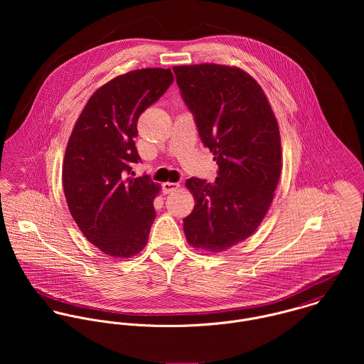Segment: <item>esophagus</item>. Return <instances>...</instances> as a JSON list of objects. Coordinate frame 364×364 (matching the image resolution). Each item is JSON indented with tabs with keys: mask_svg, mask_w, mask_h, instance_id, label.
Wrapping results in <instances>:
<instances>
[{
	"mask_svg": "<svg viewBox=\"0 0 364 364\" xmlns=\"http://www.w3.org/2000/svg\"><path fill=\"white\" fill-rule=\"evenodd\" d=\"M178 189H179V183H176V182H165V183H162V191H164L165 195L172 193V192H175Z\"/></svg>",
	"mask_w": 364,
	"mask_h": 364,
	"instance_id": "esophagus-1",
	"label": "esophagus"
}]
</instances>
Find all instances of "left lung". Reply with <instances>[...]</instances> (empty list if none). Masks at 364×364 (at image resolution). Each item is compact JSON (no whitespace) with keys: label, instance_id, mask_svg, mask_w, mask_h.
<instances>
[{"label":"left lung","instance_id":"1","mask_svg":"<svg viewBox=\"0 0 364 364\" xmlns=\"http://www.w3.org/2000/svg\"><path fill=\"white\" fill-rule=\"evenodd\" d=\"M173 73L218 165L213 183L186 181L196 205L183 218L185 235L193 248L225 251L254 234L273 200L282 171L277 120L259 84L241 68L206 63Z\"/></svg>","mask_w":364,"mask_h":364}]
</instances>
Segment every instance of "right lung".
Listing matches in <instances>:
<instances>
[{
    "label": "right lung",
    "instance_id": "1",
    "mask_svg": "<svg viewBox=\"0 0 364 364\" xmlns=\"http://www.w3.org/2000/svg\"><path fill=\"white\" fill-rule=\"evenodd\" d=\"M173 82L169 68H141L97 90L70 136L63 188L85 238L113 258H130L149 241L159 186L149 175L129 176L137 153L140 114Z\"/></svg>",
    "mask_w": 364,
    "mask_h": 364
}]
</instances>
